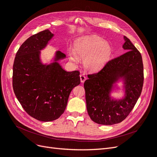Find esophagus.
I'll return each instance as SVG.
<instances>
[{"label": "esophagus", "instance_id": "1", "mask_svg": "<svg viewBox=\"0 0 157 157\" xmlns=\"http://www.w3.org/2000/svg\"><path fill=\"white\" fill-rule=\"evenodd\" d=\"M85 79H86V77L85 76V75H84L83 74L80 75V80H81V82H82V83H84Z\"/></svg>", "mask_w": 157, "mask_h": 157}]
</instances>
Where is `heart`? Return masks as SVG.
<instances>
[{"label":"heart","instance_id":"heart-1","mask_svg":"<svg viewBox=\"0 0 157 157\" xmlns=\"http://www.w3.org/2000/svg\"><path fill=\"white\" fill-rule=\"evenodd\" d=\"M112 53V46L107 41L90 36L78 38L74 43V50L69 52L68 56L74 64L78 63L79 59H82L85 69L97 72L107 64Z\"/></svg>","mask_w":157,"mask_h":157}]
</instances>
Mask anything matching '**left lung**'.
Returning <instances> with one entry per match:
<instances>
[{"instance_id":"obj_1","label":"left lung","mask_w":157,"mask_h":157,"mask_svg":"<svg viewBox=\"0 0 157 157\" xmlns=\"http://www.w3.org/2000/svg\"><path fill=\"white\" fill-rule=\"evenodd\" d=\"M124 39L123 48L126 52L109 60L98 72L87 75L89 79L84 83L88 114L100 124L122 122L134 108L142 90V57L130 40L126 36ZM120 78L124 80L125 96L115 100L110 93Z\"/></svg>"}]
</instances>
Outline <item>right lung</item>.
Listing matches in <instances>:
<instances>
[{"label": "right lung", "instance_id": "right-lung-1", "mask_svg": "<svg viewBox=\"0 0 157 157\" xmlns=\"http://www.w3.org/2000/svg\"><path fill=\"white\" fill-rule=\"evenodd\" d=\"M53 35L47 29L27 39L13 66V89L17 100L30 116L44 122L57 119L64 113L70 93L80 83L79 71H65L58 63L66 57L61 52L55 53L53 63H42L40 51Z\"/></svg>", "mask_w": 157, "mask_h": 157}]
</instances>
